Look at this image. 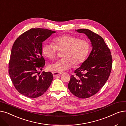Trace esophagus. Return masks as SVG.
<instances>
[{"instance_id": "1", "label": "esophagus", "mask_w": 126, "mask_h": 126, "mask_svg": "<svg viewBox=\"0 0 126 126\" xmlns=\"http://www.w3.org/2000/svg\"><path fill=\"white\" fill-rule=\"evenodd\" d=\"M62 73L61 72H53V76L54 77H56L60 74H61Z\"/></svg>"}]
</instances>
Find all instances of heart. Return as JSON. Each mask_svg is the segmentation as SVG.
<instances>
[{
  "mask_svg": "<svg viewBox=\"0 0 126 126\" xmlns=\"http://www.w3.org/2000/svg\"><path fill=\"white\" fill-rule=\"evenodd\" d=\"M53 44L45 43L42 47L43 54L47 58L53 60L57 55L58 51H63V57L51 64L49 69L51 71L63 72L74 65L82 63L87 57L89 50L88 41L79 39L75 36L63 35L53 39Z\"/></svg>",
  "mask_w": 126,
  "mask_h": 126,
  "instance_id": "obj_1",
  "label": "heart"
}]
</instances>
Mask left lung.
I'll return each instance as SVG.
<instances>
[{"instance_id":"left-lung-1","label":"left lung","mask_w":126,"mask_h":126,"mask_svg":"<svg viewBox=\"0 0 126 126\" xmlns=\"http://www.w3.org/2000/svg\"><path fill=\"white\" fill-rule=\"evenodd\" d=\"M91 40L92 50L88 58L72 75L68 87L75 96L87 98L97 93L110 75L112 58L110 50L99 35L86 29L76 30Z\"/></svg>"}]
</instances>
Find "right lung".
Segmentation results:
<instances>
[{
    "label": "right lung",
    "mask_w": 126,
    "mask_h": 126,
    "mask_svg": "<svg viewBox=\"0 0 126 126\" xmlns=\"http://www.w3.org/2000/svg\"><path fill=\"white\" fill-rule=\"evenodd\" d=\"M55 31L33 28L18 37L12 46L9 63V73L17 90L29 98L43 95L53 79L50 72L42 70L45 61L42 55V44Z\"/></svg>",
    "instance_id": "add662e5"
}]
</instances>
